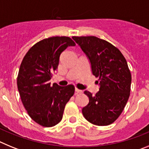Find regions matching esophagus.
Returning <instances> with one entry per match:
<instances>
[{"mask_svg": "<svg viewBox=\"0 0 149 149\" xmlns=\"http://www.w3.org/2000/svg\"><path fill=\"white\" fill-rule=\"evenodd\" d=\"M75 92H76V93H82L83 90H81V89H77V88H76Z\"/></svg>", "mask_w": 149, "mask_h": 149, "instance_id": "esophagus-1", "label": "esophagus"}]
</instances>
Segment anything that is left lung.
<instances>
[{
  "label": "left lung",
  "mask_w": 149,
  "mask_h": 149,
  "mask_svg": "<svg viewBox=\"0 0 149 149\" xmlns=\"http://www.w3.org/2000/svg\"><path fill=\"white\" fill-rule=\"evenodd\" d=\"M91 63L92 72L98 77L100 88L95 95L84 93L89 102L82 109L85 119L98 126L113 123L123 111L131 93V74L125 56L107 41L89 36H72Z\"/></svg>",
  "instance_id": "left-lung-1"
}]
</instances>
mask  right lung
<instances>
[{
	"mask_svg": "<svg viewBox=\"0 0 149 149\" xmlns=\"http://www.w3.org/2000/svg\"><path fill=\"white\" fill-rule=\"evenodd\" d=\"M75 43L68 36L44 39L31 47L21 63L17 86L30 117L43 127H53L62 120L63 111L74 93L72 84L60 86L49 81L59 65L60 56Z\"/></svg>",
	"mask_w": 149,
	"mask_h": 149,
	"instance_id": "1",
	"label": "right lung"
}]
</instances>
